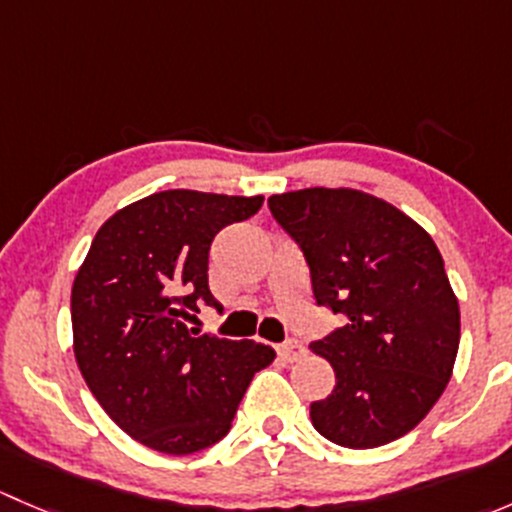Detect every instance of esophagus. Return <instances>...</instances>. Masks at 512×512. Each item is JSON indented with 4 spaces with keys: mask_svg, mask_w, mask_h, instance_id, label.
I'll return each mask as SVG.
<instances>
[{
    "mask_svg": "<svg viewBox=\"0 0 512 512\" xmlns=\"http://www.w3.org/2000/svg\"><path fill=\"white\" fill-rule=\"evenodd\" d=\"M277 352H280V359L297 361V359H302V356H304V347H302V342H297V339H287V342L282 344Z\"/></svg>",
    "mask_w": 512,
    "mask_h": 512,
    "instance_id": "esophagus-1",
    "label": "esophagus"
}]
</instances>
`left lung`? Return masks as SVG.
I'll return each instance as SVG.
<instances>
[{
	"mask_svg": "<svg viewBox=\"0 0 512 512\" xmlns=\"http://www.w3.org/2000/svg\"><path fill=\"white\" fill-rule=\"evenodd\" d=\"M272 218L302 250L317 304L342 327L309 344L337 384L314 401V428L344 448L406 436L451 379L458 299L436 242L386 200L349 188L272 195Z\"/></svg>",
	"mask_w": 512,
	"mask_h": 512,
	"instance_id": "1",
	"label": "left lung"
}]
</instances>
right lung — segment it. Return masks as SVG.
Segmentation results:
<instances>
[{"mask_svg": "<svg viewBox=\"0 0 512 512\" xmlns=\"http://www.w3.org/2000/svg\"><path fill=\"white\" fill-rule=\"evenodd\" d=\"M262 195L163 190L96 232L71 289L74 354L108 416L153 451L188 456L227 436L252 376L275 349L188 329L208 287L215 235L252 218Z\"/></svg>", "mask_w": 512, "mask_h": 512, "instance_id": "add662e5", "label": "right lung"}]
</instances>
